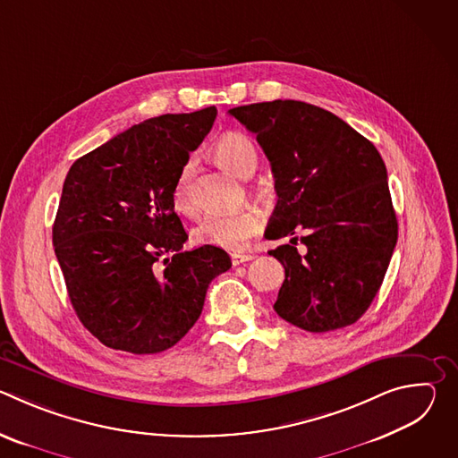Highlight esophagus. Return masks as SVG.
Wrapping results in <instances>:
<instances>
[{
    "label": "esophagus",
    "mask_w": 458,
    "mask_h": 458,
    "mask_svg": "<svg viewBox=\"0 0 458 458\" xmlns=\"http://www.w3.org/2000/svg\"><path fill=\"white\" fill-rule=\"evenodd\" d=\"M255 255H250V253H232V265L233 267H239L242 263H248V260H253Z\"/></svg>",
    "instance_id": "obj_1"
}]
</instances>
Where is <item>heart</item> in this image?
<instances>
[{
	"instance_id": "1",
	"label": "heart",
	"mask_w": 458,
	"mask_h": 458,
	"mask_svg": "<svg viewBox=\"0 0 458 458\" xmlns=\"http://www.w3.org/2000/svg\"><path fill=\"white\" fill-rule=\"evenodd\" d=\"M216 161L237 177H250L259 165V152L255 143L239 132L223 136L214 147ZM191 168L184 166L174 184L172 201L175 210L181 214L193 212V195L190 186ZM263 228L257 210L244 208L232 214H212L207 216L193 230L195 241L212 244L228 251H242L248 242Z\"/></svg>"
}]
</instances>
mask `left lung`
Wrapping results in <instances>:
<instances>
[{
	"mask_svg": "<svg viewBox=\"0 0 458 458\" xmlns=\"http://www.w3.org/2000/svg\"><path fill=\"white\" fill-rule=\"evenodd\" d=\"M228 114L257 136L272 165L279 199L267 239L292 235L268 251L284 267L274 310L313 334L357 322L399 235L378 150L335 114L302 101L253 103ZM301 229L306 254L294 246Z\"/></svg>",
	"mask_w": 458,
	"mask_h": 458,
	"instance_id": "1",
	"label": "left lung"
}]
</instances>
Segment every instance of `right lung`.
<instances>
[{
  "instance_id": "add662e5",
  "label": "right lung",
  "mask_w": 458,
  "mask_h": 458,
  "mask_svg": "<svg viewBox=\"0 0 458 458\" xmlns=\"http://www.w3.org/2000/svg\"><path fill=\"white\" fill-rule=\"evenodd\" d=\"M216 115L208 106L134 124L80 157L63 182L54 251L80 320L108 348H172L199 318L208 284L232 267L217 246L181 250L188 235L172 201Z\"/></svg>"
}]
</instances>
